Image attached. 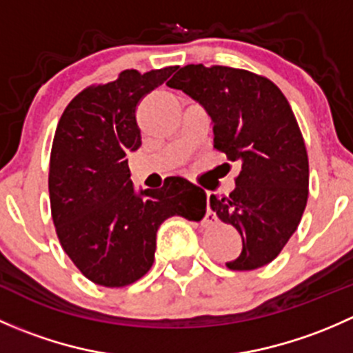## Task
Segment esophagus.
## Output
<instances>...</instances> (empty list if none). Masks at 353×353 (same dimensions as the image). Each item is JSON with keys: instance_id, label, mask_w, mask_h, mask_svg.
<instances>
[{"instance_id": "34e87169", "label": "esophagus", "mask_w": 353, "mask_h": 353, "mask_svg": "<svg viewBox=\"0 0 353 353\" xmlns=\"http://www.w3.org/2000/svg\"><path fill=\"white\" fill-rule=\"evenodd\" d=\"M206 215H208V216H213V219H215V213H213L212 210H208V213H206Z\"/></svg>"}]
</instances>
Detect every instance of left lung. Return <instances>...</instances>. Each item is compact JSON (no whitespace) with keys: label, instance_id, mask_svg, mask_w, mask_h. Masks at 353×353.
<instances>
[{"label":"left lung","instance_id":"obj_1","mask_svg":"<svg viewBox=\"0 0 353 353\" xmlns=\"http://www.w3.org/2000/svg\"><path fill=\"white\" fill-rule=\"evenodd\" d=\"M167 85L206 109L213 147L241 162L236 190L210 196L216 216L243 237V251L227 268L268 265L297 230L309 194L307 152L285 95L268 78L229 66L188 65Z\"/></svg>","mask_w":353,"mask_h":353}]
</instances>
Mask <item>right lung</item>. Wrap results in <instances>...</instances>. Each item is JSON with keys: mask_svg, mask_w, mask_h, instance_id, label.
Returning <instances> with one entry per match:
<instances>
[{"mask_svg": "<svg viewBox=\"0 0 353 353\" xmlns=\"http://www.w3.org/2000/svg\"><path fill=\"white\" fill-rule=\"evenodd\" d=\"M177 66L92 85L68 104L49 162V199L63 249L90 282L126 287L154 265L160 223L169 216L201 220L206 194L183 177L160 190L134 191L126 154L141 147L137 105Z\"/></svg>", "mask_w": 353, "mask_h": 353, "instance_id": "obj_1", "label": "right lung"}]
</instances>
